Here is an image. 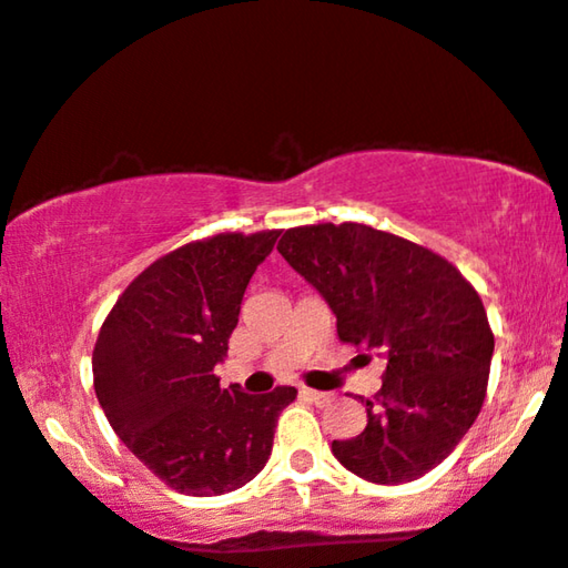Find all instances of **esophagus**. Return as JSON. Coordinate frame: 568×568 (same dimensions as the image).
I'll list each match as a JSON object with an SVG mask.
<instances>
[{
  "instance_id": "34e87169",
  "label": "esophagus",
  "mask_w": 568,
  "mask_h": 568,
  "mask_svg": "<svg viewBox=\"0 0 568 568\" xmlns=\"http://www.w3.org/2000/svg\"><path fill=\"white\" fill-rule=\"evenodd\" d=\"M301 395H304L306 399H312L314 405H329L332 399H335L332 392H316V389H301Z\"/></svg>"
}]
</instances>
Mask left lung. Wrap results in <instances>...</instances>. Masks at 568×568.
<instances>
[{
  "label": "left lung",
  "mask_w": 568,
  "mask_h": 568,
  "mask_svg": "<svg viewBox=\"0 0 568 568\" xmlns=\"http://www.w3.org/2000/svg\"><path fill=\"white\" fill-rule=\"evenodd\" d=\"M277 252L337 316V335L387 358L355 438L332 442L347 470L410 483L449 457L486 399L494 332L478 291L426 246L361 223L291 229Z\"/></svg>",
  "instance_id": "left-lung-1"
}]
</instances>
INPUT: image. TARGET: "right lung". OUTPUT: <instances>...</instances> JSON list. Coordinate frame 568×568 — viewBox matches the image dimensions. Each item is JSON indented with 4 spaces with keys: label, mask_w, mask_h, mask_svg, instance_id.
<instances>
[{
    "label": "right lung",
    "mask_w": 568,
    "mask_h": 568,
    "mask_svg": "<svg viewBox=\"0 0 568 568\" xmlns=\"http://www.w3.org/2000/svg\"><path fill=\"white\" fill-rule=\"evenodd\" d=\"M280 231L217 233L161 256L126 285L98 332L93 384L126 449L165 486L221 496L270 459L277 415L296 387H221L241 301Z\"/></svg>",
    "instance_id": "1"
}]
</instances>
